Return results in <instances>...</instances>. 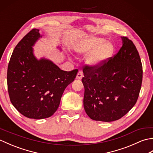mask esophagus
<instances>
[{
    "label": "esophagus",
    "mask_w": 153,
    "mask_h": 153,
    "mask_svg": "<svg viewBox=\"0 0 153 153\" xmlns=\"http://www.w3.org/2000/svg\"><path fill=\"white\" fill-rule=\"evenodd\" d=\"M83 76V72L82 71H79L78 73H77V76H76V79H82V77Z\"/></svg>",
    "instance_id": "esophagus-1"
}]
</instances>
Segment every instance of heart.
Returning <instances> with one entry per match:
<instances>
[{"instance_id":"b5f03b06","label":"heart","mask_w":153,"mask_h":153,"mask_svg":"<svg viewBox=\"0 0 153 153\" xmlns=\"http://www.w3.org/2000/svg\"><path fill=\"white\" fill-rule=\"evenodd\" d=\"M77 53L89 54L86 63L90 68H98L105 65L114 53L112 43L105 39L91 36L81 40L75 47Z\"/></svg>"}]
</instances>
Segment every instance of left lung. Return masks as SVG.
<instances>
[{
    "label": "left lung",
    "mask_w": 153,
    "mask_h": 153,
    "mask_svg": "<svg viewBox=\"0 0 153 153\" xmlns=\"http://www.w3.org/2000/svg\"><path fill=\"white\" fill-rule=\"evenodd\" d=\"M122 47L113 58L98 68H83V106L96 121L112 122L126 114L138 99L143 68L134 43L121 37Z\"/></svg>",
    "instance_id": "left-lung-1"
}]
</instances>
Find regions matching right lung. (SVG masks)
I'll return each instance as SVG.
<instances>
[{
    "mask_svg": "<svg viewBox=\"0 0 153 153\" xmlns=\"http://www.w3.org/2000/svg\"><path fill=\"white\" fill-rule=\"evenodd\" d=\"M42 37L37 29L29 32L13 51L7 71L13 106L22 115L36 120L48 118L56 111L65 89L77 74V70H62L45 57L37 59L33 47Z\"/></svg>",
    "mask_w": 153,
    "mask_h": 153,
    "instance_id": "obj_1",
    "label": "right lung"
}]
</instances>
